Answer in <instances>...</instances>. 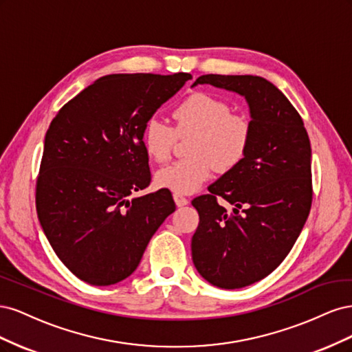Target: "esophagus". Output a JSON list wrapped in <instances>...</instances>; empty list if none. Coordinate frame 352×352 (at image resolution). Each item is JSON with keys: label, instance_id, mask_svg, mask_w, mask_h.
I'll return each instance as SVG.
<instances>
[{"label": "esophagus", "instance_id": "34e87169", "mask_svg": "<svg viewBox=\"0 0 352 352\" xmlns=\"http://www.w3.org/2000/svg\"><path fill=\"white\" fill-rule=\"evenodd\" d=\"M173 198H175V202H176L177 207H184V206H186L188 202H189L188 198H185L184 195H180V194H175Z\"/></svg>", "mask_w": 352, "mask_h": 352}]
</instances>
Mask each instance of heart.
Segmentation results:
<instances>
[{
    "instance_id": "b5f03b06",
    "label": "heart",
    "mask_w": 352,
    "mask_h": 352,
    "mask_svg": "<svg viewBox=\"0 0 352 352\" xmlns=\"http://www.w3.org/2000/svg\"><path fill=\"white\" fill-rule=\"evenodd\" d=\"M175 129L157 119L148 120L142 132L145 153L155 162H166L177 136H190L189 157L164 166L155 173L158 186L176 194H192L211 176L212 170L229 172L247 155L251 123L243 114L214 95L194 92L172 111Z\"/></svg>"
}]
</instances>
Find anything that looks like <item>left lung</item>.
I'll return each mask as SVG.
<instances>
[{
    "instance_id": "left-lung-1",
    "label": "left lung",
    "mask_w": 352,
    "mask_h": 352,
    "mask_svg": "<svg viewBox=\"0 0 352 352\" xmlns=\"http://www.w3.org/2000/svg\"><path fill=\"white\" fill-rule=\"evenodd\" d=\"M197 85L236 92L250 107L247 155L192 201L195 269L211 285L239 289L269 276L300 236L313 199L310 140L294 105L264 78L202 74Z\"/></svg>"
}]
</instances>
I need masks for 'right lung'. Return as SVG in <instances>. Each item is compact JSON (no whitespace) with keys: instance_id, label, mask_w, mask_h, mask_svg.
<instances>
[{"instance_id":"right-lung-1","label":"right lung","mask_w":352,"mask_h":352,"mask_svg":"<svg viewBox=\"0 0 352 352\" xmlns=\"http://www.w3.org/2000/svg\"><path fill=\"white\" fill-rule=\"evenodd\" d=\"M189 73L109 74L52 119L36 182L38 219L66 267L94 286L129 278L176 210L172 194L129 198L150 185L142 132Z\"/></svg>"}]
</instances>
